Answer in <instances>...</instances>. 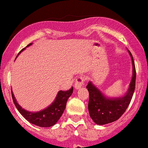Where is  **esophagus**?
I'll return each mask as SVG.
<instances>
[{
    "label": "esophagus",
    "instance_id": "1",
    "mask_svg": "<svg viewBox=\"0 0 148 148\" xmlns=\"http://www.w3.org/2000/svg\"><path fill=\"white\" fill-rule=\"evenodd\" d=\"M85 77L83 75H79L77 78L75 79V88L76 89H78L79 88L81 87L84 85Z\"/></svg>",
    "mask_w": 148,
    "mask_h": 148
}]
</instances>
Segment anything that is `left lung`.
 Here are the masks:
<instances>
[{
	"label": "left lung",
	"instance_id": "left-lung-1",
	"mask_svg": "<svg viewBox=\"0 0 148 148\" xmlns=\"http://www.w3.org/2000/svg\"><path fill=\"white\" fill-rule=\"evenodd\" d=\"M129 52L132 60L133 74L125 96L117 99H108L91 82H89L86 86L89 93L88 112L90 118L96 124L103 125L116 121L125 112L130 103L135 89L136 70L132 55L130 51Z\"/></svg>",
	"mask_w": 148,
	"mask_h": 148
}]
</instances>
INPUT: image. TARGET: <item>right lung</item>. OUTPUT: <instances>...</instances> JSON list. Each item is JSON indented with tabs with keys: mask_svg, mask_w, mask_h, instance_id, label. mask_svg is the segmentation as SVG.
<instances>
[{
	"mask_svg": "<svg viewBox=\"0 0 148 148\" xmlns=\"http://www.w3.org/2000/svg\"><path fill=\"white\" fill-rule=\"evenodd\" d=\"M31 45L32 43L28 45V46ZM24 49V48L21 49V52H22ZM20 52L18 54V55H19ZM73 91V86L68 90H60L57 95L55 101L49 107L38 112H29L22 109L18 105V103H17L12 91H11V95H12V99L16 107L26 120L29 121L30 123L39 126V127H49L56 124L61 117L66 106L67 101L68 98L72 95Z\"/></svg>",
	"mask_w": 148,
	"mask_h": 148,
	"instance_id": "1",
	"label": "right lung"
}]
</instances>
